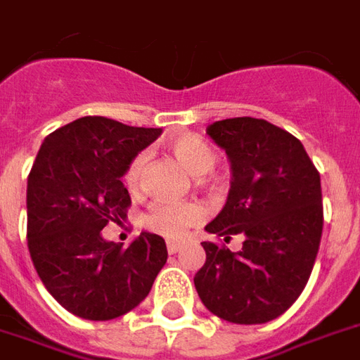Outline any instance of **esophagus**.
I'll list each match as a JSON object with an SVG mask.
<instances>
[{
	"label": "esophagus",
	"mask_w": 360,
	"mask_h": 360,
	"mask_svg": "<svg viewBox=\"0 0 360 360\" xmlns=\"http://www.w3.org/2000/svg\"><path fill=\"white\" fill-rule=\"evenodd\" d=\"M179 250H181V243L167 241V252H169V255H175V252H179Z\"/></svg>",
	"instance_id": "obj_1"
}]
</instances>
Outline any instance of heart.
<instances>
[{
	"label": "heart",
	"mask_w": 360,
	"mask_h": 360,
	"mask_svg": "<svg viewBox=\"0 0 360 360\" xmlns=\"http://www.w3.org/2000/svg\"><path fill=\"white\" fill-rule=\"evenodd\" d=\"M169 150L177 158L188 173L204 175L212 172L216 165V152L202 136L193 133H185L169 141ZM146 164V154L141 152L133 158L125 172V185L129 191H136L141 185L142 169ZM202 218V210L196 204H172L156 202L152 204L144 216V226L150 231L162 235L165 239H181L188 227L198 224Z\"/></svg>",
	"instance_id": "obj_1"
}]
</instances>
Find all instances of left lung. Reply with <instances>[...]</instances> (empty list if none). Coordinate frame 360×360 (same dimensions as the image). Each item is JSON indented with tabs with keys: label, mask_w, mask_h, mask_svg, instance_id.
Segmentation results:
<instances>
[{
	"label": "left lung",
	"mask_w": 360,
	"mask_h": 360,
	"mask_svg": "<svg viewBox=\"0 0 360 360\" xmlns=\"http://www.w3.org/2000/svg\"><path fill=\"white\" fill-rule=\"evenodd\" d=\"M206 133L226 150L231 188L208 233L243 235L231 252L202 243L196 293L212 314L233 324H266L302 293L316 260L324 210L320 173L299 139L264 119L233 117Z\"/></svg>",
	"instance_id": "8db88e82"
}]
</instances>
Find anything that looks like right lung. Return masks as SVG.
<instances>
[{
    "label": "right lung",
    "instance_id": "obj_1",
    "mask_svg": "<svg viewBox=\"0 0 360 360\" xmlns=\"http://www.w3.org/2000/svg\"><path fill=\"white\" fill-rule=\"evenodd\" d=\"M160 129L81 117L44 139L27 185L30 258L51 297L84 320H113L139 307L167 260L165 241L142 231L127 249L102 229L127 218L121 177Z\"/></svg>",
    "mask_w": 360,
    "mask_h": 360
}]
</instances>
